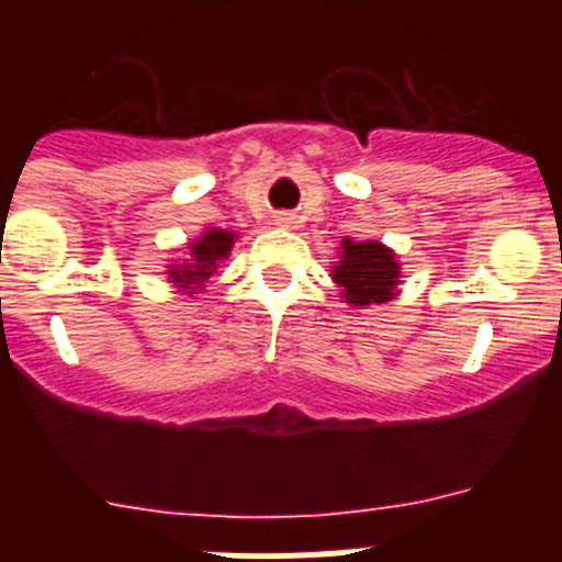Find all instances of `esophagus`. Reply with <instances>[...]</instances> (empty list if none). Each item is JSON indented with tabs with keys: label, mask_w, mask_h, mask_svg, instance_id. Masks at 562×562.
Returning a JSON list of instances; mask_svg holds the SVG:
<instances>
[{
	"label": "esophagus",
	"mask_w": 562,
	"mask_h": 562,
	"mask_svg": "<svg viewBox=\"0 0 562 562\" xmlns=\"http://www.w3.org/2000/svg\"><path fill=\"white\" fill-rule=\"evenodd\" d=\"M291 214H280V217H277V223H280V225H288V223H291Z\"/></svg>",
	"instance_id": "obj_1"
}]
</instances>
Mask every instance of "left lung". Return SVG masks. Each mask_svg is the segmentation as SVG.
I'll return each instance as SVG.
<instances>
[{
	"instance_id": "8db88e82",
	"label": "left lung",
	"mask_w": 562,
	"mask_h": 562,
	"mask_svg": "<svg viewBox=\"0 0 562 562\" xmlns=\"http://www.w3.org/2000/svg\"><path fill=\"white\" fill-rule=\"evenodd\" d=\"M334 282L342 288L345 302L364 307V304H383L394 296V285L400 280V263L394 252L378 241H342V260L334 266Z\"/></svg>"
}]
</instances>
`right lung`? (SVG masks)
I'll return each instance as SVG.
<instances>
[{
  "label": "right lung",
  "instance_id": "obj_1",
  "mask_svg": "<svg viewBox=\"0 0 562 562\" xmlns=\"http://www.w3.org/2000/svg\"><path fill=\"white\" fill-rule=\"evenodd\" d=\"M234 245V234L228 231H206L195 245H190L187 260L179 266H171V277L184 291H195L217 269V260H223Z\"/></svg>",
  "mask_w": 562,
  "mask_h": 562
}]
</instances>
